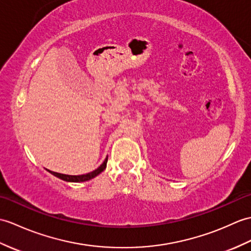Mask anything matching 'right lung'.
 I'll return each mask as SVG.
<instances>
[{"instance_id": "obj_1", "label": "right lung", "mask_w": 251, "mask_h": 251, "mask_svg": "<svg viewBox=\"0 0 251 251\" xmlns=\"http://www.w3.org/2000/svg\"><path fill=\"white\" fill-rule=\"evenodd\" d=\"M107 161H108V158L104 159V161L96 169V170L92 171L90 173L83 174V176H66V174H61V173H56V172H52V171H50V173L53 174V176H55L56 177H59V178H61L63 180H66V182H75V183L85 182V180H89V179H91L93 177H95L96 176H98L99 173L102 172L104 169H106Z\"/></svg>"}]
</instances>
